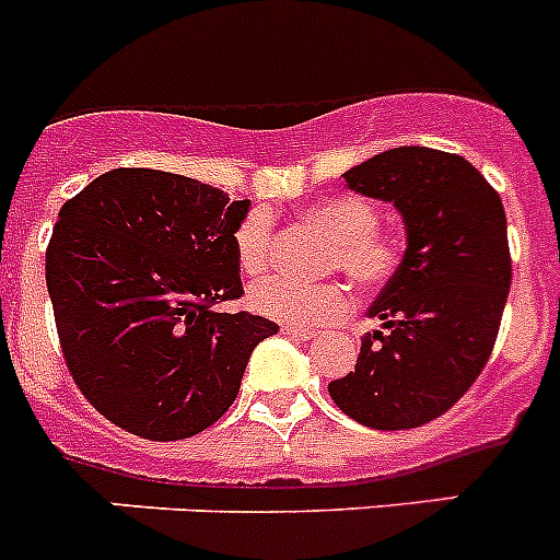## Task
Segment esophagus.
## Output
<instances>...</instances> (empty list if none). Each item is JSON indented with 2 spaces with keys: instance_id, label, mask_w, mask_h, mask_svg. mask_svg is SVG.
Returning <instances> with one entry per match:
<instances>
[{
  "instance_id": "obj_1",
  "label": "esophagus",
  "mask_w": 560,
  "mask_h": 560,
  "mask_svg": "<svg viewBox=\"0 0 560 560\" xmlns=\"http://www.w3.org/2000/svg\"><path fill=\"white\" fill-rule=\"evenodd\" d=\"M280 334L291 336V339H303V341L316 339L314 330H308V328H294V325H283V328H280Z\"/></svg>"
}]
</instances>
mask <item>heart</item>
Listing matches in <instances>:
<instances>
[{"label": "heart", "mask_w": 560, "mask_h": 560, "mask_svg": "<svg viewBox=\"0 0 560 560\" xmlns=\"http://www.w3.org/2000/svg\"><path fill=\"white\" fill-rule=\"evenodd\" d=\"M303 221L330 237L323 257L325 271H341L361 291H378L398 275L404 264V237L393 230H381L378 207L361 196H334L308 205ZM237 269L249 280L269 271L271 219L266 210L246 212L235 235ZM249 305L257 314L303 328H325L341 323L353 308V296L341 283L296 285L280 277H269L249 291Z\"/></svg>", "instance_id": "heart-1"}]
</instances>
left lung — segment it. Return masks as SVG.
Instances as JSON below:
<instances>
[{"label": "left lung", "mask_w": 560, "mask_h": 560, "mask_svg": "<svg viewBox=\"0 0 560 560\" xmlns=\"http://www.w3.org/2000/svg\"><path fill=\"white\" fill-rule=\"evenodd\" d=\"M345 182L398 207L407 252L370 308L387 330L361 339L355 370L328 393L361 427H423L471 389L497 345L513 275L502 199L468 160L418 145L378 153Z\"/></svg>", "instance_id": "1"}]
</instances>
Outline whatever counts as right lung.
<instances>
[{"label": "right lung", "mask_w": 560, "mask_h": 560, "mask_svg": "<svg viewBox=\"0 0 560 560\" xmlns=\"http://www.w3.org/2000/svg\"><path fill=\"white\" fill-rule=\"evenodd\" d=\"M249 201L179 173L117 167L58 212L47 291L67 370L114 427L185 440L232 407L277 325L212 305L244 294L235 260Z\"/></svg>", "instance_id": "right-lung-1"}]
</instances>
